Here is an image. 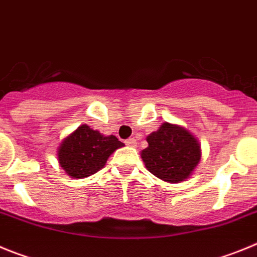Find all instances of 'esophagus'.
<instances>
[{
	"label": "esophagus",
	"instance_id": "esophagus-1",
	"mask_svg": "<svg viewBox=\"0 0 257 257\" xmlns=\"http://www.w3.org/2000/svg\"><path fill=\"white\" fill-rule=\"evenodd\" d=\"M125 143L128 146H131V147H136L137 146V141L134 140V138H129V140L125 141Z\"/></svg>",
	"mask_w": 257,
	"mask_h": 257
}]
</instances>
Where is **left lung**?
I'll return each instance as SVG.
<instances>
[{
	"mask_svg": "<svg viewBox=\"0 0 257 257\" xmlns=\"http://www.w3.org/2000/svg\"><path fill=\"white\" fill-rule=\"evenodd\" d=\"M149 146L141 152L146 169L168 183L188 179L201 161V145L184 126L163 123L146 137Z\"/></svg>",
	"mask_w": 257,
	"mask_h": 257,
	"instance_id": "8db88e82",
	"label": "left lung"
}]
</instances>
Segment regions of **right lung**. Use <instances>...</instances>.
I'll use <instances>...</instances> for the list:
<instances>
[{
  "mask_svg": "<svg viewBox=\"0 0 257 257\" xmlns=\"http://www.w3.org/2000/svg\"><path fill=\"white\" fill-rule=\"evenodd\" d=\"M123 146L115 136H103L82 124L61 141L57 160L69 177L82 179L101 170L108 157Z\"/></svg>",
  "mask_w": 257,
  "mask_h": 257,
  "instance_id": "right-lung-1",
  "label": "right lung"
}]
</instances>
